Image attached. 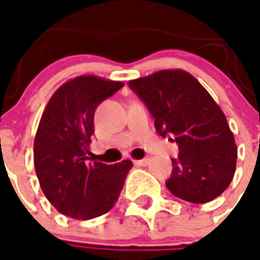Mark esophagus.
I'll use <instances>...</instances> for the list:
<instances>
[{"mask_svg": "<svg viewBox=\"0 0 260 260\" xmlns=\"http://www.w3.org/2000/svg\"><path fill=\"white\" fill-rule=\"evenodd\" d=\"M134 162H135V165H138V167H146V165H149V158L135 159Z\"/></svg>", "mask_w": 260, "mask_h": 260, "instance_id": "obj_1", "label": "esophagus"}]
</instances>
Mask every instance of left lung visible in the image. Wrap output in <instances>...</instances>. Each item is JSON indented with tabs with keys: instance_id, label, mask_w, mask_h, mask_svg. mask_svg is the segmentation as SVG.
<instances>
[{
	"instance_id": "8db88e82",
	"label": "left lung",
	"mask_w": 260,
	"mask_h": 260,
	"mask_svg": "<svg viewBox=\"0 0 260 260\" xmlns=\"http://www.w3.org/2000/svg\"><path fill=\"white\" fill-rule=\"evenodd\" d=\"M129 86L154 117L155 131L164 138L175 136L179 146L165 182L169 191L194 204L220 196L236 172L237 146L226 115L208 91L180 69L131 80Z\"/></svg>"
}]
</instances>
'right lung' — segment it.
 <instances>
[{
    "mask_svg": "<svg viewBox=\"0 0 260 260\" xmlns=\"http://www.w3.org/2000/svg\"><path fill=\"white\" fill-rule=\"evenodd\" d=\"M124 82L80 76L56 89L44 109L34 139V167L48 201L63 215L88 220L109 212L124 187L132 161H89L93 115Z\"/></svg>",
    "mask_w": 260,
    "mask_h": 260,
    "instance_id": "obj_1",
    "label": "right lung"
}]
</instances>
